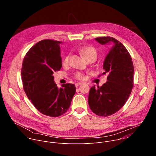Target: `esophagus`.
<instances>
[{"label":"esophagus","instance_id":"34e87169","mask_svg":"<svg viewBox=\"0 0 156 156\" xmlns=\"http://www.w3.org/2000/svg\"><path fill=\"white\" fill-rule=\"evenodd\" d=\"M82 84V83H76V84H75V86H76V87H78L80 85H81Z\"/></svg>","mask_w":156,"mask_h":156}]
</instances>
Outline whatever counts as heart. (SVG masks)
Returning <instances> with one entry per match:
<instances>
[{
  "mask_svg": "<svg viewBox=\"0 0 156 156\" xmlns=\"http://www.w3.org/2000/svg\"><path fill=\"white\" fill-rule=\"evenodd\" d=\"M80 53L81 55L86 59V61L89 60H92V61H95L96 59L97 58L98 54L96 49L91 46H86L81 48L80 51ZM69 55H66L63 60L62 64L63 66H66L69 64ZM75 77L77 80H82L83 79V73L80 72H77L75 75Z\"/></svg>",
  "mask_w": 156,
  "mask_h": 156,
  "instance_id": "b5f03b06",
  "label": "heart"
}]
</instances>
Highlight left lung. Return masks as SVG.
Here are the masks:
<instances>
[{"instance_id": "obj_1", "label": "left lung", "mask_w": 156, "mask_h": 156, "mask_svg": "<svg viewBox=\"0 0 156 156\" xmlns=\"http://www.w3.org/2000/svg\"><path fill=\"white\" fill-rule=\"evenodd\" d=\"M102 45L112 43L103 65L107 81L90 91L88 104L95 114L107 117L119 111L128 100L133 87L134 67L131 55L123 44L112 37L95 38Z\"/></svg>"}]
</instances>
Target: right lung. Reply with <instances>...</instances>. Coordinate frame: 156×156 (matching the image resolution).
I'll return each instance as SVG.
<instances>
[{
	"mask_svg": "<svg viewBox=\"0 0 156 156\" xmlns=\"http://www.w3.org/2000/svg\"><path fill=\"white\" fill-rule=\"evenodd\" d=\"M60 44L52 39L37 42L27 53L21 69L23 89L28 99L41 114L52 117L67 111L76 91L73 84H64L58 89L54 81V72L62 66Z\"/></svg>",
	"mask_w": 156,
	"mask_h": 156,
	"instance_id": "right-lung-1",
	"label": "right lung"
}]
</instances>
